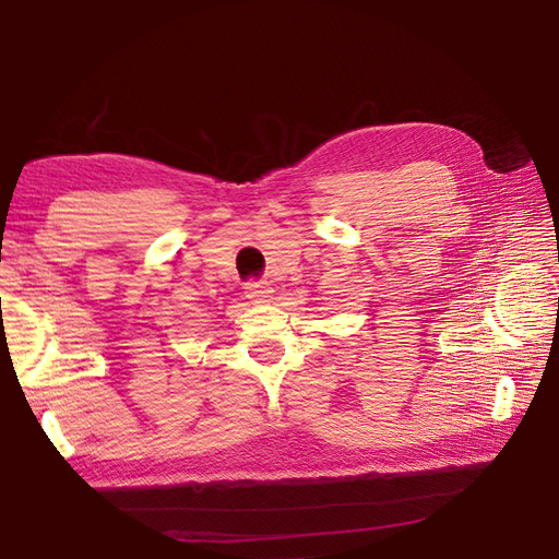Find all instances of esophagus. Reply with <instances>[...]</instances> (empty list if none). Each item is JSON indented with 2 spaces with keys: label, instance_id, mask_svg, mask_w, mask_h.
Masks as SVG:
<instances>
[{
  "label": "esophagus",
  "instance_id": "esophagus-1",
  "mask_svg": "<svg viewBox=\"0 0 559 559\" xmlns=\"http://www.w3.org/2000/svg\"><path fill=\"white\" fill-rule=\"evenodd\" d=\"M245 294H247V298H251V300H257V302H265L267 298H270V294H273V286H270L267 282H247V286H245Z\"/></svg>",
  "mask_w": 559,
  "mask_h": 559
}]
</instances>
